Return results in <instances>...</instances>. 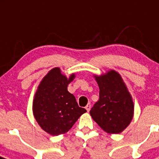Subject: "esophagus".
Segmentation results:
<instances>
[{"mask_svg":"<svg viewBox=\"0 0 159 159\" xmlns=\"http://www.w3.org/2000/svg\"><path fill=\"white\" fill-rule=\"evenodd\" d=\"M85 108H86V110L88 111V112H89L91 109V104H88L86 105V107H85Z\"/></svg>","mask_w":159,"mask_h":159,"instance_id":"1","label":"esophagus"}]
</instances>
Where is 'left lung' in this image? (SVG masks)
<instances>
[{"mask_svg": "<svg viewBox=\"0 0 159 159\" xmlns=\"http://www.w3.org/2000/svg\"><path fill=\"white\" fill-rule=\"evenodd\" d=\"M100 99L90 110L93 120L108 134H120L130 124L134 102L119 73L113 70L97 76Z\"/></svg>", "mask_w": 159, "mask_h": 159, "instance_id": "obj_1", "label": "left lung"}]
</instances>
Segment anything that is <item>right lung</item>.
<instances>
[{
  "instance_id": "1",
  "label": "right lung",
  "mask_w": 159,
  "mask_h": 159,
  "mask_svg": "<svg viewBox=\"0 0 159 159\" xmlns=\"http://www.w3.org/2000/svg\"><path fill=\"white\" fill-rule=\"evenodd\" d=\"M61 73L59 67L51 69L41 81L33 101V112L41 128L58 136L66 133L86 109L79 107L67 86L74 80Z\"/></svg>"
}]
</instances>
